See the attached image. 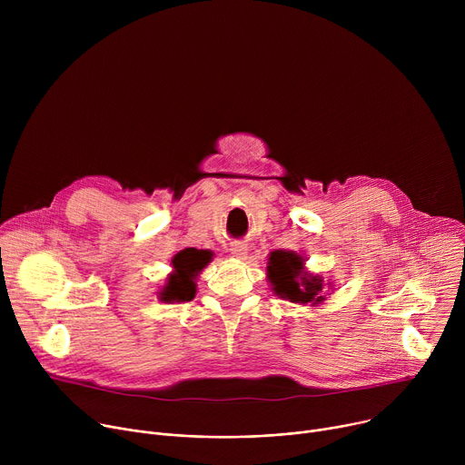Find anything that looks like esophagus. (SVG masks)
<instances>
[{"instance_id": "34e87169", "label": "esophagus", "mask_w": 465, "mask_h": 465, "mask_svg": "<svg viewBox=\"0 0 465 465\" xmlns=\"http://www.w3.org/2000/svg\"><path fill=\"white\" fill-rule=\"evenodd\" d=\"M230 252H232V255H233V257H237V259H244V257H246V253H248V246H246V244H242V242H237V244H232Z\"/></svg>"}]
</instances>
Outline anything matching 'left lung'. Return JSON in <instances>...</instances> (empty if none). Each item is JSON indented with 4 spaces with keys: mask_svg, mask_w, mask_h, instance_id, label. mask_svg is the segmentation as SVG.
Instances as JSON below:
<instances>
[{
    "mask_svg": "<svg viewBox=\"0 0 465 465\" xmlns=\"http://www.w3.org/2000/svg\"><path fill=\"white\" fill-rule=\"evenodd\" d=\"M305 261L307 257L294 250H274L267 261V280L282 300L318 307L325 302V289H333V283L309 272Z\"/></svg>",
    "mask_w": 465,
    "mask_h": 465,
    "instance_id": "obj_1",
    "label": "left lung"
}]
</instances>
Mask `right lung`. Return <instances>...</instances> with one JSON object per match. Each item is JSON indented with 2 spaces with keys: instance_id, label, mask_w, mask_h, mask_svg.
Returning a JSON list of instances; mask_svg holds the SVG:
<instances>
[{
  "instance_id": "right-lung-1",
  "label": "right lung",
  "mask_w": 465,
  "mask_h": 465,
  "mask_svg": "<svg viewBox=\"0 0 465 465\" xmlns=\"http://www.w3.org/2000/svg\"><path fill=\"white\" fill-rule=\"evenodd\" d=\"M213 259L212 250L183 248L171 259V274L158 291V300L163 303L191 302L196 294V278Z\"/></svg>"
}]
</instances>
